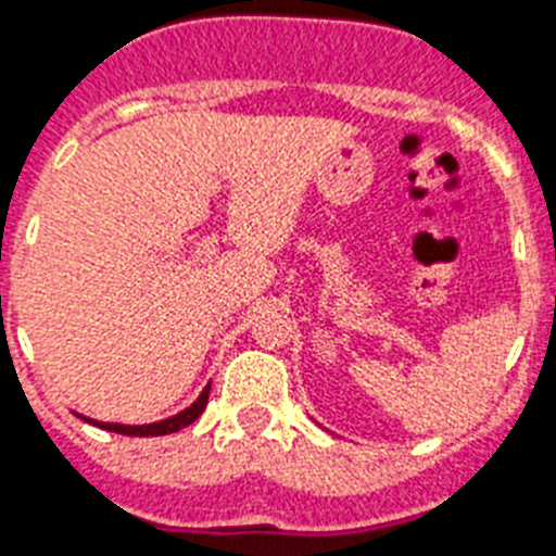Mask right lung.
<instances>
[{
    "label": "right lung",
    "mask_w": 556,
    "mask_h": 556,
    "mask_svg": "<svg viewBox=\"0 0 556 556\" xmlns=\"http://www.w3.org/2000/svg\"><path fill=\"white\" fill-rule=\"evenodd\" d=\"M208 390H212V381L203 387V393L194 399V404H189V407L180 409L177 415H169V418H163V421H155V424H106V421H96V418H87V415H78V413L76 415L78 418H84L87 424H92V427L110 429V432H118V435H138V438L169 435V432H177V429L189 427L191 421H198L208 404Z\"/></svg>",
    "instance_id": "add662e5"
}]
</instances>
